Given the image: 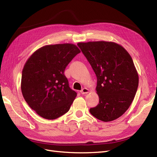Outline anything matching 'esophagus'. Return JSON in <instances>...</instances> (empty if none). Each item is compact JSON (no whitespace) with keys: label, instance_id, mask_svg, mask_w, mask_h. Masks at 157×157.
<instances>
[{"label":"esophagus","instance_id":"1","mask_svg":"<svg viewBox=\"0 0 157 157\" xmlns=\"http://www.w3.org/2000/svg\"><path fill=\"white\" fill-rule=\"evenodd\" d=\"M88 92H89V90L86 88H82V90L80 91V93H81L82 94H88Z\"/></svg>","mask_w":157,"mask_h":157}]
</instances>
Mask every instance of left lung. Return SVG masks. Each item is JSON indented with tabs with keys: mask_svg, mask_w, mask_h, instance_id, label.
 Returning a JSON list of instances; mask_svg holds the SVG:
<instances>
[{
	"mask_svg": "<svg viewBox=\"0 0 157 157\" xmlns=\"http://www.w3.org/2000/svg\"><path fill=\"white\" fill-rule=\"evenodd\" d=\"M97 77L98 105L90 112L98 119L109 122L122 116L134 100L139 77L129 53L113 42L77 44Z\"/></svg>",
	"mask_w": 157,
	"mask_h": 157,
	"instance_id": "obj_1",
	"label": "left lung"
}]
</instances>
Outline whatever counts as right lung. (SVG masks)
Returning a JSON list of instances; mask_svg holds the SVG:
<instances>
[{
    "label": "right lung",
    "mask_w": 157,
    "mask_h": 157,
    "mask_svg": "<svg viewBox=\"0 0 157 157\" xmlns=\"http://www.w3.org/2000/svg\"><path fill=\"white\" fill-rule=\"evenodd\" d=\"M80 52L73 44L46 45L26 61L21 92L29 106L41 117L53 120L69 111L77 93L70 88L64 71Z\"/></svg>",
    "instance_id": "add662e5"
}]
</instances>
